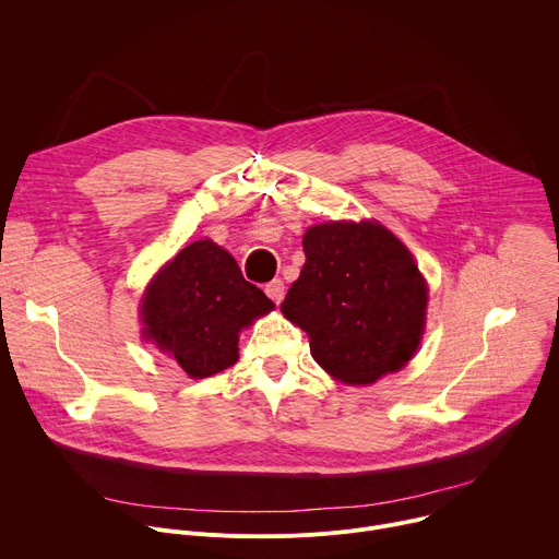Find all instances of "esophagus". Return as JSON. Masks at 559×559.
I'll return each mask as SVG.
<instances>
[{
  "mask_svg": "<svg viewBox=\"0 0 559 559\" xmlns=\"http://www.w3.org/2000/svg\"><path fill=\"white\" fill-rule=\"evenodd\" d=\"M265 294L278 305V302L283 300V296H285V285H283V281L276 278V281H272V283H267V285H265Z\"/></svg>",
  "mask_w": 559,
  "mask_h": 559,
  "instance_id": "1",
  "label": "esophagus"
}]
</instances>
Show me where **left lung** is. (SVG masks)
I'll return each mask as SVG.
<instances>
[{"label": "left lung", "instance_id": "left-lung-1", "mask_svg": "<svg viewBox=\"0 0 559 559\" xmlns=\"http://www.w3.org/2000/svg\"><path fill=\"white\" fill-rule=\"evenodd\" d=\"M305 265L281 311L336 380L371 384L403 369L425 330L427 285L409 250L378 223H323L302 236Z\"/></svg>", "mask_w": 559, "mask_h": 559}]
</instances>
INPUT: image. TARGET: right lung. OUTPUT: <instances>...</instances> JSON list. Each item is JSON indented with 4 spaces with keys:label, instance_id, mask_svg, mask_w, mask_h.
<instances>
[{
    "label": "right lung",
    "instance_id": "right-lung-1",
    "mask_svg": "<svg viewBox=\"0 0 559 559\" xmlns=\"http://www.w3.org/2000/svg\"><path fill=\"white\" fill-rule=\"evenodd\" d=\"M274 302L243 278L210 238L183 248L156 274L141 305L145 332L192 378H207L238 358V334Z\"/></svg>",
    "mask_w": 559,
    "mask_h": 559
}]
</instances>
